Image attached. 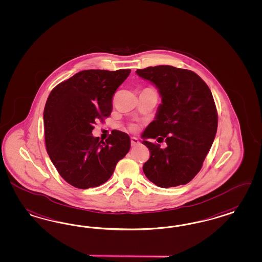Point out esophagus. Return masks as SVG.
<instances>
[{"instance_id":"34e87169","label":"esophagus","mask_w":262,"mask_h":262,"mask_svg":"<svg viewBox=\"0 0 262 262\" xmlns=\"http://www.w3.org/2000/svg\"><path fill=\"white\" fill-rule=\"evenodd\" d=\"M139 143H140V142H139V140H138L136 137H132V138H131V145H138Z\"/></svg>"}]
</instances>
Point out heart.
<instances>
[{
	"label": "heart",
	"instance_id": "1",
	"mask_svg": "<svg viewBox=\"0 0 262 262\" xmlns=\"http://www.w3.org/2000/svg\"><path fill=\"white\" fill-rule=\"evenodd\" d=\"M130 129H131V130H135L136 127L134 126V125H132V126H130Z\"/></svg>",
	"mask_w": 262,
	"mask_h": 262
}]
</instances>
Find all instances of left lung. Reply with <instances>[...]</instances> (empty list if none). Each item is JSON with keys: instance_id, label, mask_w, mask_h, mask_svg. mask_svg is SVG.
I'll return each instance as SVG.
<instances>
[{"instance_id": "8db88e82", "label": "left lung", "mask_w": 262, "mask_h": 262, "mask_svg": "<svg viewBox=\"0 0 262 262\" xmlns=\"http://www.w3.org/2000/svg\"><path fill=\"white\" fill-rule=\"evenodd\" d=\"M141 78L155 83L161 96L155 120L143 133L150 152L143 166L146 178L167 188L189 183L201 170L217 129V112L212 92L192 71L161 65L138 69ZM158 138L165 149L146 141Z\"/></svg>"}]
</instances>
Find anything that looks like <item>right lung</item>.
Returning a JSON list of instances; mask_svg holds the SVG:
<instances>
[{"mask_svg": "<svg viewBox=\"0 0 262 262\" xmlns=\"http://www.w3.org/2000/svg\"><path fill=\"white\" fill-rule=\"evenodd\" d=\"M131 70H85L50 92L43 111L46 147L68 184L80 189L106 183L130 149L126 133L115 130L107 140L93 137L96 120L110 117L113 96Z\"/></svg>", "mask_w": 262, "mask_h": 262, "instance_id": "1", "label": "right lung"}]
</instances>
